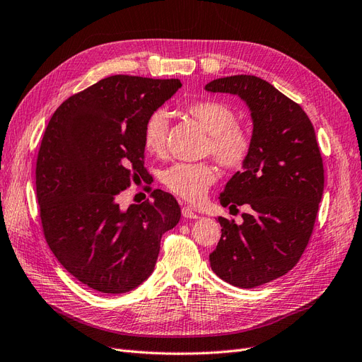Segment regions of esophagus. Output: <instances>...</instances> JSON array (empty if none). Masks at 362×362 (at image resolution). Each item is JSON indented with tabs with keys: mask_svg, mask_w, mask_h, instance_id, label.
Wrapping results in <instances>:
<instances>
[{
	"mask_svg": "<svg viewBox=\"0 0 362 362\" xmlns=\"http://www.w3.org/2000/svg\"><path fill=\"white\" fill-rule=\"evenodd\" d=\"M181 213H182V217H185V218H199V214L194 213V210H193L190 205L182 206Z\"/></svg>",
	"mask_w": 362,
	"mask_h": 362,
	"instance_id": "esophagus-1",
	"label": "esophagus"
}]
</instances>
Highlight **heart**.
Masks as SVG:
<instances>
[{
	"label": "heart",
	"instance_id": "heart-1",
	"mask_svg": "<svg viewBox=\"0 0 362 362\" xmlns=\"http://www.w3.org/2000/svg\"><path fill=\"white\" fill-rule=\"evenodd\" d=\"M187 112L210 134L206 154H211L226 169L242 168L249 158L252 140L246 131L237 127V116L231 108L217 101H196L187 107ZM168 128L169 115L164 108L148 116L144 145L149 154L160 156L164 151ZM216 178V168L210 163H175L160 175L164 187L190 202L201 201Z\"/></svg>",
	"mask_w": 362,
	"mask_h": 362
}]
</instances>
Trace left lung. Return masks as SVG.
<instances>
[{
  "instance_id": "1",
  "label": "left lung",
  "mask_w": 362,
  "mask_h": 362,
  "mask_svg": "<svg viewBox=\"0 0 362 362\" xmlns=\"http://www.w3.org/2000/svg\"><path fill=\"white\" fill-rule=\"evenodd\" d=\"M205 90L237 95L250 112L252 148L225 185L221 204L249 205L243 223L217 221L222 235L210 254L216 275L254 288L286 275L310 242L325 173L314 127L299 104L254 75L223 76Z\"/></svg>"
}]
</instances>
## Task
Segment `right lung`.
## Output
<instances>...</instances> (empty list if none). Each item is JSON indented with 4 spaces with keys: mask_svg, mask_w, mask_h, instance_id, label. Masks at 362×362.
<instances>
[{
    "mask_svg": "<svg viewBox=\"0 0 362 362\" xmlns=\"http://www.w3.org/2000/svg\"><path fill=\"white\" fill-rule=\"evenodd\" d=\"M180 80L113 75L64 101L43 134L36 192L47 243L72 276L96 291L122 294L154 272L161 235L181 208L170 193L119 206L131 180L144 178V125Z\"/></svg>",
    "mask_w": 362,
    "mask_h": 362,
    "instance_id": "1",
    "label": "right lung"
}]
</instances>
